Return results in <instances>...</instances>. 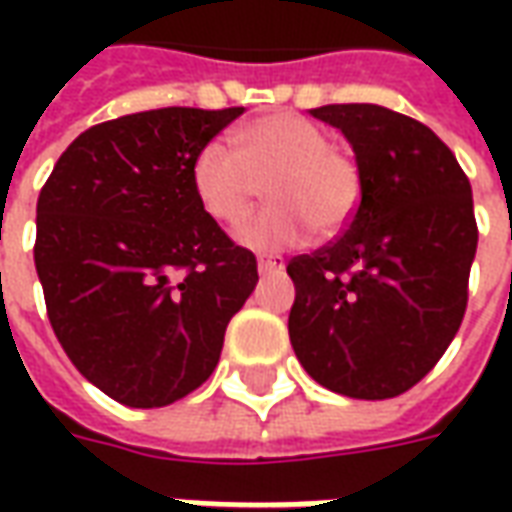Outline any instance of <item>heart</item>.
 <instances>
[{"mask_svg":"<svg viewBox=\"0 0 512 512\" xmlns=\"http://www.w3.org/2000/svg\"><path fill=\"white\" fill-rule=\"evenodd\" d=\"M321 167H323V186L329 191V205H348L354 194V169L348 164V158L337 147H321Z\"/></svg>","mask_w":512,"mask_h":512,"instance_id":"1","label":"heart"}]
</instances>
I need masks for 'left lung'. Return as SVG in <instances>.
<instances>
[{
    "label": "left lung",
    "mask_w": 512,
    "mask_h": 512,
    "mask_svg": "<svg viewBox=\"0 0 512 512\" xmlns=\"http://www.w3.org/2000/svg\"><path fill=\"white\" fill-rule=\"evenodd\" d=\"M222 112L167 106L73 139L38 197V268L73 367L131 408L191 395L257 285L252 252L202 205L194 167Z\"/></svg>",
    "instance_id": "left-lung-1"
}]
</instances>
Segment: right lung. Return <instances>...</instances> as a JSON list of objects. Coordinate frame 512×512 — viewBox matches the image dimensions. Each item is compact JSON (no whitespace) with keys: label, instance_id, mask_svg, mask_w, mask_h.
I'll list each match as a JSON object with an SVG mask.
<instances>
[{"label":"right lung","instance_id":"add662e5","mask_svg":"<svg viewBox=\"0 0 512 512\" xmlns=\"http://www.w3.org/2000/svg\"><path fill=\"white\" fill-rule=\"evenodd\" d=\"M312 117L354 145L359 202L343 233L288 266L290 343L337 395L395 397L461 326L477 252L472 189L450 147L411 117L373 104L321 106Z\"/></svg>","mask_w":512,"mask_h":512}]
</instances>
